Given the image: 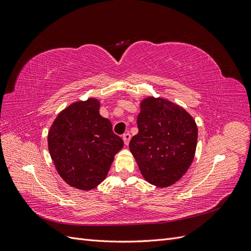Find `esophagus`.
<instances>
[{"label": "esophagus", "mask_w": 251, "mask_h": 251, "mask_svg": "<svg viewBox=\"0 0 251 251\" xmlns=\"http://www.w3.org/2000/svg\"><path fill=\"white\" fill-rule=\"evenodd\" d=\"M123 139H124V141H125L126 146H127L128 142H130V140H131V134H130V133L124 134V135H123Z\"/></svg>", "instance_id": "1"}]
</instances>
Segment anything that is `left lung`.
Listing matches in <instances>:
<instances>
[{
    "label": "left lung",
    "mask_w": 251,
    "mask_h": 251,
    "mask_svg": "<svg viewBox=\"0 0 251 251\" xmlns=\"http://www.w3.org/2000/svg\"><path fill=\"white\" fill-rule=\"evenodd\" d=\"M138 134L128 144L143 178L158 187L176 183L191 166L197 148L196 121L180 105L150 96L140 102Z\"/></svg>",
    "instance_id": "obj_1"
}]
</instances>
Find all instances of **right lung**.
<instances>
[{
  "instance_id": "add662e5",
  "label": "right lung",
  "mask_w": 251,
  "mask_h": 251,
  "mask_svg": "<svg viewBox=\"0 0 251 251\" xmlns=\"http://www.w3.org/2000/svg\"><path fill=\"white\" fill-rule=\"evenodd\" d=\"M100 107L96 98L73 102L58 114L48 132L49 153L58 175L81 191L101 183L124 147Z\"/></svg>"
}]
</instances>
